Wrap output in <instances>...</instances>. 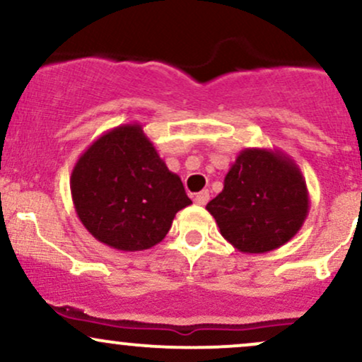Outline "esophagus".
Here are the masks:
<instances>
[{
    "label": "esophagus",
    "instance_id": "1",
    "mask_svg": "<svg viewBox=\"0 0 362 362\" xmlns=\"http://www.w3.org/2000/svg\"><path fill=\"white\" fill-rule=\"evenodd\" d=\"M194 201H195V204L206 206L207 201H209V190H201V192L195 195Z\"/></svg>",
    "mask_w": 362,
    "mask_h": 362
}]
</instances>
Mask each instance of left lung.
Wrapping results in <instances>:
<instances>
[{
	"label": "left lung",
	"mask_w": 362,
	"mask_h": 362,
	"mask_svg": "<svg viewBox=\"0 0 362 362\" xmlns=\"http://www.w3.org/2000/svg\"><path fill=\"white\" fill-rule=\"evenodd\" d=\"M223 238L243 253H265L301 230L310 195L300 167L279 149L247 148L206 206Z\"/></svg>",
	"instance_id": "1"
}]
</instances>
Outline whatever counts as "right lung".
Segmentation results:
<instances>
[{"label":"right lung","mask_w":362,"mask_h":362,"mask_svg":"<svg viewBox=\"0 0 362 362\" xmlns=\"http://www.w3.org/2000/svg\"><path fill=\"white\" fill-rule=\"evenodd\" d=\"M73 204L98 242L122 252L155 247L173 218L192 204L138 122L102 134L78 158L71 173Z\"/></svg>","instance_id":"add662e5"}]
</instances>
